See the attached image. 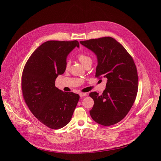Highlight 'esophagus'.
<instances>
[{
  "label": "esophagus",
  "mask_w": 161,
  "mask_h": 161,
  "mask_svg": "<svg viewBox=\"0 0 161 161\" xmlns=\"http://www.w3.org/2000/svg\"><path fill=\"white\" fill-rule=\"evenodd\" d=\"M86 95H87V94H86V93H83V92L80 93V96L81 97H83L86 96Z\"/></svg>",
  "instance_id": "esophagus-1"
}]
</instances>
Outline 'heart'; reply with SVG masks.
I'll return each mask as SVG.
<instances>
[{"label": "heart", "instance_id": "obj_1", "mask_svg": "<svg viewBox=\"0 0 161 161\" xmlns=\"http://www.w3.org/2000/svg\"><path fill=\"white\" fill-rule=\"evenodd\" d=\"M78 58L83 65H85V64H86L87 63H89V62L92 63L91 57L90 56H88V55L83 53H79L78 55ZM69 67H70V62L67 60L65 63V70H68L69 69Z\"/></svg>", "mask_w": 161, "mask_h": 161}]
</instances>
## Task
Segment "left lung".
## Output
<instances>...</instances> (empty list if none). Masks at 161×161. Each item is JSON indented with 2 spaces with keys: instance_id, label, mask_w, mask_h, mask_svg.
Listing matches in <instances>:
<instances>
[{
  "instance_id": "obj_1",
  "label": "left lung",
  "mask_w": 161,
  "mask_h": 161,
  "mask_svg": "<svg viewBox=\"0 0 161 161\" xmlns=\"http://www.w3.org/2000/svg\"><path fill=\"white\" fill-rule=\"evenodd\" d=\"M80 43L97 55L96 77L107 79L101 95L97 92L89 94L94 101L90 116L102 125L115 124L127 115L136 98L138 76L134 60L123 46L111 37Z\"/></svg>"
}]
</instances>
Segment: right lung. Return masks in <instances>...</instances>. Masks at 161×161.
I'll return each mask as SVG.
<instances>
[{
	"instance_id": "obj_1",
	"label": "right lung",
	"mask_w": 161,
	"mask_h": 161,
	"mask_svg": "<svg viewBox=\"0 0 161 161\" xmlns=\"http://www.w3.org/2000/svg\"><path fill=\"white\" fill-rule=\"evenodd\" d=\"M80 44L48 41L32 53L23 70L21 91L30 111L42 124L52 129H60L70 122L80 96L65 92L55 86L58 75L65 71L67 55Z\"/></svg>"
}]
</instances>
